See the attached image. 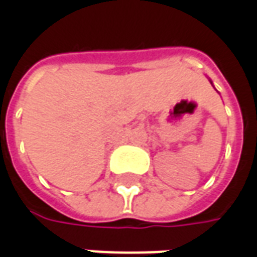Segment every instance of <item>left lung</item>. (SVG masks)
Returning <instances> with one entry per match:
<instances>
[{"instance_id":"1","label":"left lung","mask_w":257,"mask_h":257,"mask_svg":"<svg viewBox=\"0 0 257 257\" xmlns=\"http://www.w3.org/2000/svg\"><path fill=\"white\" fill-rule=\"evenodd\" d=\"M209 81H210V79H209ZM210 84H212V85H213V82H212V81H210Z\"/></svg>"}]
</instances>
